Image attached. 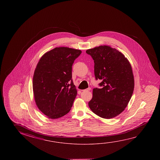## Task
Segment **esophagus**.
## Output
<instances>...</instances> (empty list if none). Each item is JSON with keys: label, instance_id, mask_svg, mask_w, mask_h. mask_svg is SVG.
Masks as SVG:
<instances>
[{"label": "esophagus", "instance_id": "34e87169", "mask_svg": "<svg viewBox=\"0 0 160 160\" xmlns=\"http://www.w3.org/2000/svg\"><path fill=\"white\" fill-rule=\"evenodd\" d=\"M91 90V88H88V89H85V90H84L83 91H90Z\"/></svg>", "mask_w": 160, "mask_h": 160}]
</instances>
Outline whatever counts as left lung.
<instances>
[{
  "instance_id": "8db88e82",
  "label": "left lung",
  "mask_w": 160,
  "mask_h": 160,
  "mask_svg": "<svg viewBox=\"0 0 160 160\" xmlns=\"http://www.w3.org/2000/svg\"><path fill=\"white\" fill-rule=\"evenodd\" d=\"M94 62L96 80L101 88H94L89 107L93 113L111 119L125 109L133 92L134 80L131 64L119 51L100 46L86 51Z\"/></svg>"
}]
</instances>
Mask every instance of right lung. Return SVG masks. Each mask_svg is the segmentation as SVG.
<instances>
[{"label":"right lung","mask_w":160,"mask_h":160,"mask_svg":"<svg viewBox=\"0 0 160 160\" xmlns=\"http://www.w3.org/2000/svg\"><path fill=\"white\" fill-rule=\"evenodd\" d=\"M81 51L56 47L45 53L34 70L33 91L39 110L51 119L61 118L71 110L77 95L72 66Z\"/></svg>","instance_id":"1"}]
</instances>
